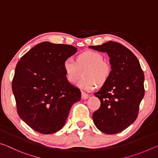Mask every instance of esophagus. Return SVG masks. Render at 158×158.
Here are the masks:
<instances>
[{
    "mask_svg": "<svg viewBox=\"0 0 158 158\" xmlns=\"http://www.w3.org/2000/svg\"><path fill=\"white\" fill-rule=\"evenodd\" d=\"M89 98V95L84 92H81V99L84 100H87Z\"/></svg>",
    "mask_w": 158,
    "mask_h": 158,
    "instance_id": "1",
    "label": "esophagus"
}]
</instances>
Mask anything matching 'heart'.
<instances>
[{"label":"heart","instance_id":"b5f03b06","mask_svg":"<svg viewBox=\"0 0 158 158\" xmlns=\"http://www.w3.org/2000/svg\"><path fill=\"white\" fill-rule=\"evenodd\" d=\"M63 69L67 81L74 84L82 75L84 78L78 83L81 89L95 90L98 84L104 85L111 75V66L104 61L103 56L94 51H86L76 57V62L68 58L63 62Z\"/></svg>","mask_w":158,"mask_h":158}]
</instances>
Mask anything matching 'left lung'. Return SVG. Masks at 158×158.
Masks as SVG:
<instances>
[{
  "instance_id": "1",
  "label": "left lung",
  "mask_w": 158,
  "mask_h": 158,
  "mask_svg": "<svg viewBox=\"0 0 158 158\" xmlns=\"http://www.w3.org/2000/svg\"><path fill=\"white\" fill-rule=\"evenodd\" d=\"M89 47L107 53L111 69L108 81L94 94L101 105L93 114V122L102 132H121L137 119L144 96V74L140 63L130 50L117 42Z\"/></svg>"
}]
</instances>
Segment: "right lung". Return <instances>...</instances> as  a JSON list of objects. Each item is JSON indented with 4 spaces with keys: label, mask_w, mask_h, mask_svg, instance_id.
I'll list each match as a JSON object with an SVG mask.
<instances>
[{
    "label": "right lung",
    "mask_w": 158,
    "mask_h": 158,
    "mask_svg": "<svg viewBox=\"0 0 158 158\" xmlns=\"http://www.w3.org/2000/svg\"><path fill=\"white\" fill-rule=\"evenodd\" d=\"M77 52L72 45L41 42L21 58L12 92L19 117L32 129L49 135L63 128L80 90L67 81L63 62Z\"/></svg>",
    "instance_id": "1"
}]
</instances>
